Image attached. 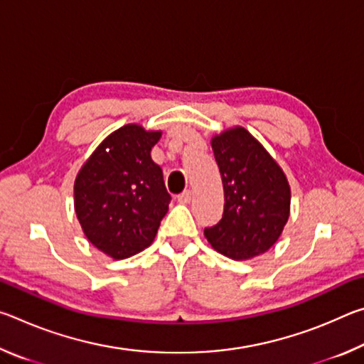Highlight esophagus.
Returning a JSON list of instances; mask_svg holds the SVG:
<instances>
[{"label":"esophagus","instance_id":"1","mask_svg":"<svg viewBox=\"0 0 364 364\" xmlns=\"http://www.w3.org/2000/svg\"><path fill=\"white\" fill-rule=\"evenodd\" d=\"M191 197H193V191L186 189V191H183L181 194H178L176 199H178V202H181V204H189Z\"/></svg>","mask_w":364,"mask_h":364}]
</instances>
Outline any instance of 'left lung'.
<instances>
[{"mask_svg": "<svg viewBox=\"0 0 364 364\" xmlns=\"http://www.w3.org/2000/svg\"><path fill=\"white\" fill-rule=\"evenodd\" d=\"M225 189L223 217L204 234L212 247L232 260H249L273 247L291 212L284 171L242 127L212 138Z\"/></svg>", "mask_w": 364, "mask_h": 364, "instance_id": "left-lung-1", "label": "left lung"}]
</instances>
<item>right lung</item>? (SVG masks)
Returning <instances> with one entry per match:
<instances>
[{"label":"right lung","mask_w":364,"mask_h":364,"mask_svg":"<svg viewBox=\"0 0 364 364\" xmlns=\"http://www.w3.org/2000/svg\"><path fill=\"white\" fill-rule=\"evenodd\" d=\"M162 132L136 123L115 130L78 171L75 213L88 241L122 260L144 250L156 237L171 200L162 168L151 149Z\"/></svg>","instance_id":"1"}]
</instances>
